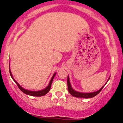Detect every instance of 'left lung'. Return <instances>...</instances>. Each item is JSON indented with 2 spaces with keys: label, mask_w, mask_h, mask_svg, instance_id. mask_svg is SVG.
<instances>
[{
  "label": "left lung",
  "mask_w": 123,
  "mask_h": 123,
  "mask_svg": "<svg viewBox=\"0 0 123 123\" xmlns=\"http://www.w3.org/2000/svg\"><path fill=\"white\" fill-rule=\"evenodd\" d=\"M110 78H108V81L109 80ZM107 82H106V84L107 83ZM67 84H68V91H69V94H71V95H73V97H79V98H92V97H95V95H97L98 94H99V92L102 91V89H103L105 85L104 86H102V87L98 91H95V92H88V93H85V92H78V91H75L73 89V87H71V83H70V81H69V76H68V79H67Z\"/></svg>",
  "instance_id": "8db88e82"
}]
</instances>
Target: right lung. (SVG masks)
Listing matches in <instances>:
<instances>
[{
    "label": "right lung",
    "instance_id": "add662e5",
    "mask_svg": "<svg viewBox=\"0 0 123 123\" xmlns=\"http://www.w3.org/2000/svg\"><path fill=\"white\" fill-rule=\"evenodd\" d=\"M9 71H10V76L12 77V78L13 79L15 82L17 84V85L18 86V87H19V89L22 91L23 93H25V94H26V95H31V96H34V97H41V96H43V95H45V94H47L49 92L50 89V87H51V85H52V81H53V79H54V77H55V74H56V73L54 74V75L52 76V78H51L49 84V85L46 87L45 88H44V89L41 90V91H29V90H27V89H24L23 87H21V86L19 85V84L17 82V81H15V79L13 78V75L11 73V70L10 69V67H9Z\"/></svg>",
    "mask_w": 123,
    "mask_h": 123
}]
</instances>
